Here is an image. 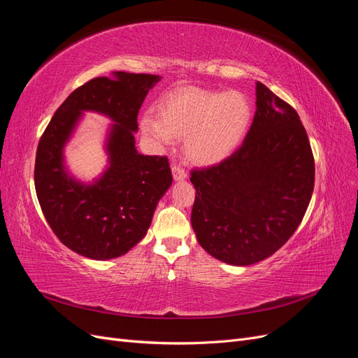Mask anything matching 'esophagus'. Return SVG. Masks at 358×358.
Returning <instances> with one entry per match:
<instances>
[{
    "instance_id": "1",
    "label": "esophagus",
    "mask_w": 358,
    "mask_h": 358,
    "mask_svg": "<svg viewBox=\"0 0 358 358\" xmlns=\"http://www.w3.org/2000/svg\"><path fill=\"white\" fill-rule=\"evenodd\" d=\"M171 171H173V178H175V180H185L187 179V170L183 167L175 164L171 167Z\"/></svg>"
}]
</instances>
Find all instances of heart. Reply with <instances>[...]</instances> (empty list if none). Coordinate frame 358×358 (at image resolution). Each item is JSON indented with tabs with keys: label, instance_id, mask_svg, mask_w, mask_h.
<instances>
[{
	"label": "heart",
	"instance_id": "obj_1",
	"mask_svg": "<svg viewBox=\"0 0 358 358\" xmlns=\"http://www.w3.org/2000/svg\"><path fill=\"white\" fill-rule=\"evenodd\" d=\"M251 106L237 91L215 92L180 88L158 104V119L145 116L142 131L158 148L185 137L187 157L203 166L216 164L241 145L249 124Z\"/></svg>",
	"mask_w": 358,
	"mask_h": 358
}]
</instances>
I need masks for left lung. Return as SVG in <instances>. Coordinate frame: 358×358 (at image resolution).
<instances>
[{
  "label": "left lung",
  "mask_w": 358,
  "mask_h": 358,
  "mask_svg": "<svg viewBox=\"0 0 358 358\" xmlns=\"http://www.w3.org/2000/svg\"><path fill=\"white\" fill-rule=\"evenodd\" d=\"M191 225L206 252L231 266L275 254L309 206L315 162L297 112L257 82V110L242 146L191 171Z\"/></svg>",
  "instance_id": "8db88e82"
}]
</instances>
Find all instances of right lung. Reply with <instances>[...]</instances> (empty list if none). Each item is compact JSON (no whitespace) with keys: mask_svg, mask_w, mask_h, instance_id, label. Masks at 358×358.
Returning <instances> with one entry per match:
<instances>
[{"mask_svg":"<svg viewBox=\"0 0 358 358\" xmlns=\"http://www.w3.org/2000/svg\"><path fill=\"white\" fill-rule=\"evenodd\" d=\"M155 74L116 71L74 90L40 137L34 183L43 215L58 239L92 259L121 257L143 239L159 199L171 185L167 157L137 152V115ZM115 124L106 148L111 166L92 186L74 181L63 166V146L83 111Z\"/></svg>","mask_w":358,"mask_h":358,"instance_id":"1","label":"right lung"}]
</instances>
